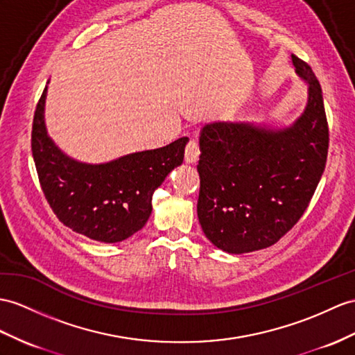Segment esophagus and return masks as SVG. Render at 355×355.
I'll list each match as a JSON object with an SVG mask.
<instances>
[{
  "label": "esophagus",
  "mask_w": 355,
  "mask_h": 355,
  "mask_svg": "<svg viewBox=\"0 0 355 355\" xmlns=\"http://www.w3.org/2000/svg\"><path fill=\"white\" fill-rule=\"evenodd\" d=\"M200 157V149H198V144L196 140H189L187 148H185V161L188 164H196Z\"/></svg>",
  "instance_id": "obj_1"
}]
</instances>
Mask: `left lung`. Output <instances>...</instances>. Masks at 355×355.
Listing matches in <instances>:
<instances>
[{"instance_id":"left-lung-1","label":"left lung","mask_w":355,"mask_h":355,"mask_svg":"<svg viewBox=\"0 0 355 355\" xmlns=\"http://www.w3.org/2000/svg\"><path fill=\"white\" fill-rule=\"evenodd\" d=\"M307 84V103L289 126L211 122L202 131L197 215L211 243L230 254L277 243L307 209L328 152L322 90L307 63L292 55Z\"/></svg>"}]
</instances>
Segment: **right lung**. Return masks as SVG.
Returning <instances> with one entry per match:
<instances>
[{
  "mask_svg": "<svg viewBox=\"0 0 355 355\" xmlns=\"http://www.w3.org/2000/svg\"><path fill=\"white\" fill-rule=\"evenodd\" d=\"M46 93L48 87L34 112L31 150L49 206L64 226L98 243L114 244L132 236L150 217L155 189L182 164L188 138L108 162L78 161L48 134Z\"/></svg>",
  "mask_w": 355,
  "mask_h": 355,
  "instance_id": "add662e5",
  "label": "right lung"
}]
</instances>
